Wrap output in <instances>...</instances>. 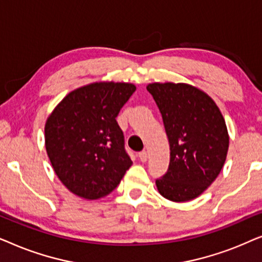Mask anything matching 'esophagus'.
<instances>
[{"label":"esophagus","mask_w":262,"mask_h":262,"mask_svg":"<svg viewBox=\"0 0 262 262\" xmlns=\"http://www.w3.org/2000/svg\"><path fill=\"white\" fill-rule=\"evenodd\" d=\"M138 156H139V160H141L142 162H145V161L148 160V152L146 151H141Z\"/></svg>","instance_id":"obj_1"}]
</instances>
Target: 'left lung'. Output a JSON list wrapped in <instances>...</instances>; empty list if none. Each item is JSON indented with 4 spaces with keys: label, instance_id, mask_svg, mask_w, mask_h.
I'll return each mask as SVG.
<instances>
[{
    "label": "left lung",
    "instance_id": "left-lung-1",
    "mask_svg": "<svg viewBox=\"0 0 262 262\" xmlns=\"http://www.w3.org/2000/svg\"><path fill=\"white\" fill-rule=\"evenodd\" d=\"M170 146L167 173L156 180L160 194L177 203L199 196L216 180L229 149L225 120L216 102L187 83H149Z\"/></svg>",
    "mask_w": 262,
    "mask_h": 262
}]
</instances>
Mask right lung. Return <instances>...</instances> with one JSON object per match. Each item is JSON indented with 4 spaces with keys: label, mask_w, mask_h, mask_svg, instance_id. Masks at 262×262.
I'll return each instance as SVG.
<instances>
[{
    "label": "right lung",
    "mask_w": 262,
    "mask_h": 262,
    "mask_svg": "<svg viewBox=\"0 0 262 262\" xmlns=\"http://www.w3.org/2000/svg\"><path fill=\"white\" fill-rule=\"evenodd\" d=\"M136 85L94 82L70 92L45 124L53 170L71 193L88 200L110 194L132 166L116 118Z\"/></svg>",
    "instance_id": "right-lung-1"
}]
</instances>
